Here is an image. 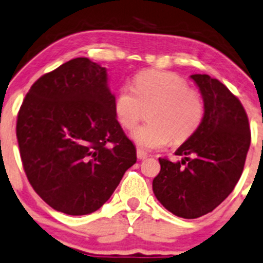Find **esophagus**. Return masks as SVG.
I'll return each mask as SVG.
<instances>
[{
    "instance_id": "obj_1",
    "label": "esophagus",
    "mask_w": 263,
    "mask_h": 263,
    "mask_svg": "<svg viewBox=\"0 0 263 263\" xmlns=\"http://www.w3.org/2000/svg\"><path fill=\"white\" fill-rule=\"evenodd\" d=\"M147 156H148V155L146 154L145 151L141 150V148H137V159H139V160H145Z\"/></svg>"
}]
</instances>
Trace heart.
Masks as SVG:
<instances>
[{
	"label": "heart",
	"instance_id": "heart-1",
	"mask_svg": "<svg viewBox=\"0 0 263 263\" xmlns=\"http://www.w3.org/2000/svg\"><path fill=\"white\" fill-rule=\"evenodd\" d=\"M147 109L150 123L132 134L135 142L146 150L161 148L170 141L180 145L198 131L204 118L200 95L178 74L167 71H143L135 78L134 89L118 90L115 112L123 128L134 129Z\"/></svg>",
	"mask_w": 263,
	"mask_h": 263
}]
</instances>
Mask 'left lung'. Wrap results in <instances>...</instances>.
I'll use <instances>...</instances> for the list:
<instances>
[{
	"mask_svg": "<svg viewBox=\"0 0 263 263\" xmlns=\"http://www.w3.org/2000/svg\"><path fill=\"white\" fill-rule=\"evenodd\" d=\"M204 102L198 131L175 151L181 161L159 159L154 179L157 200L185 219L214 211L233 192L245 167L251 143L248 117L242 103L218 79L193 74Z\"/></svg>",
	"mask_w": 263,
	"mask_h": 263,
	"instance_id": "left-lung-1",
	"label": "left lung"
}]
</instances>
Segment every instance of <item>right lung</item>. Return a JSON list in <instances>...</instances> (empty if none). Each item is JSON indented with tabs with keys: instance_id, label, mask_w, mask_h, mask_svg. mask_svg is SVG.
Segmentation results:
<instances>
[{
	"instance_id": "right-lung-1",
	"label": "right lung",
	"mask_w": 263,
	"mask_h": 263,
	"mask_svg": "<svg viewBox=\"0 0 263 263\" xmlns=\"http://www.w3.org/2000/svg\"><path fill=\"white\" fill-rule=\"evenodd\" d=\"M107 69L76 58L32 84L18 110L22 166L37 195L58 212L98 211L136 162L115 112Z\"/></svg>"
}]
</instances>
